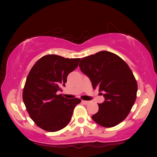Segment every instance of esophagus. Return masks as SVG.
I'll list each match as a JSON object with an SVG mask.
<instances>
[{
    "label": "esophagus",
    "instance_id": "obj_1",
    "mask_svg": "<svg viewBox=\"0 0 157 157\" xmlns=\"http://www.w3.org/2000/svg\"><path fill=\"white\" fill-rule=\"evenodd\" d=\"M81 102H82L83 104H86V105H87V104H89V101H83V100H82V101H81Z\"/></svg>",
    "mask_w": 157,
    "mask_h": 157
}]
</instances>
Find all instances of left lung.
I'll list each match as a JSON object with an SVG mask.
<instances>
[{
  "label": "left lung",
  "instance_id": "1",
  "mask_svg": "<svg viewBox=\"0 0 157 157\" xmlns=\"http://www.w3.org/2000/svg\"><path fill=\"white\" fill-rule=\"evenodd\" d=\"M79 67L94 89L104 94V101L98 104V111L92 116L94 121L106 128L123 121L134 104L138 89L127 63L114 53L102 51L81 59Z\"/></svg>",
  "mask_w": 157,
  "mask_h": 157
}]
</instances>
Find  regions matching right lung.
I'll use <instances>...</instances> for the list:
<instances>
[{
	"label": "right lung",
	"mask_w": 157,
	"mask_h": 157,
	"mask_svg": "<svg viewBox=\"0 0 157 157\" xmlns=\"http://www.w3.org/2000/svg\"><path fill=\"white\" fill-rule=\"evenodd\" d=\"M80 59L46 55L30 71L23 92V100L31 119L47 132H57L69 123L81 99L57 95L65 86L68 75L78 67Z\"/></svg>",
	"instance_id": "right-lung-1"
}]
</instances>
